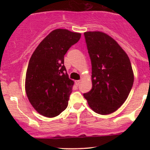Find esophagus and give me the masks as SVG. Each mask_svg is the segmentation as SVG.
Here are the masks:
<instances>
[{"label": "esophagus", "mask_w": 150, "mask_h": 150, "mask_svg": "<svg viewBox=\"0 0 150 150\" xmlns=\"http://www.w3.org/2000/svg\"><path fill=\"white\" fill-rule=\"evenodd\" d=\"M80 82H81L80 80H76V81H75V83H76V85H77V86L80 85Z\"/></svg>", "instance_id": "obj_1"}]
</instances>
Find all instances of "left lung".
Returning <instances> with one entry per match:
<instances>
[{"label": "left lung", "mask_w": 150, "mask_h": 150, "mask_svg": "<svg viewBox=\"0 0 150 150\" xmlns=\"http://www.w3.org/2000/svg\"><path fill=\"white\" fill-rule=\"evenodd\" d=\"M92 63V87L84 94L94 112L116 111L128 98L134 82L128 55L114 39L101 32L84 33Z\"/></svg>", "instance_id": "8db88e82"}]
</instances>
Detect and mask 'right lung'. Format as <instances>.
Wrapping results in <instances>:
<instances>
[{"mask_svg": "<svg viewBox=\"0 0 150 150\" xmlns=\"http://www.w3.org/2000/svg\"><path fill=\"white\" fill-rule=\"evenodd\" d=\"M80 37V33L55 30L43 39L31 56L25 90L31 104L42 116H57L68 106L74 82L67 74L64 56Z\"/></svg>", "mask_w": 150, "mask_h": 150, "instance_id": "add662e5", "label": "right lung"}]
</instances>
